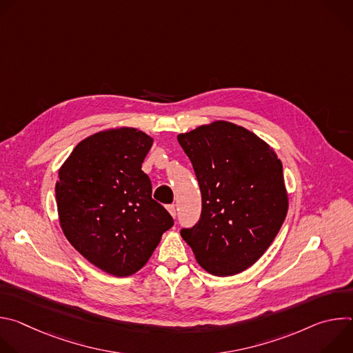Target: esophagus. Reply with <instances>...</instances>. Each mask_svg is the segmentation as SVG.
Listing matches in <instances>:
<instances>
[{
	"instance_id": "1",
	"label": "esophagus",
	"mask_w": 353,
	"mask_h": 353,
	"mask_svg": "<svg viewBox=\"0 0 353 353\" xmlns=\"http://www.w3.org/2000/svg\"><path fill=\"white\" fill-rule=\"evenodd\" d=\"M168 211L170 212V215H172L173 218L177 216V211H176V207H174V205H168Z\"/></svg>"
}]
</instances>
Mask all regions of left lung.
Returning a JSON list of instances; mask_svg holds the SVG:
<instances>
[{
    "instance_id": "left-lung-1",
    "label": "left lung",
    "mask_w": 353,
    "mask_h": 353,
    "mask_svg": "<svg viewBox=\"0 0 353 353\" xmlns=\"http://www.w3.org/2000/svg\"><path fill=\"white\" fill-rule=\"evenodd\" d=\"M192 163L203 198L199 221L181 229L196 263L216 276L253 265L278 234L288 194L274 149L228 121L177 137Z\"/></svg>"
}]
</instances>
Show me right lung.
<instances>
[{
	"label": "right lung",
	"instance_id": "obj_1",
	"mask_svg": "<svg viewBox=\"0 0 353 353\" xmlns=\"http://www.w3.org/2000/svg\"><path fill=\"white\" fill-rule=\"evenodd\" d=\"M152 142L128 127L97 132L74 148L59 172L56 199L65 237L114 276L139 271L174 223L141 170Z\"/></svg>",
	"mask_w": 353,
	"mask_h": 353
}]
</instances>
